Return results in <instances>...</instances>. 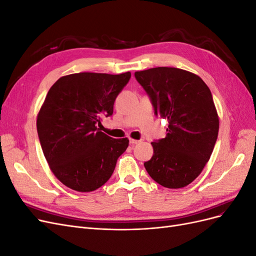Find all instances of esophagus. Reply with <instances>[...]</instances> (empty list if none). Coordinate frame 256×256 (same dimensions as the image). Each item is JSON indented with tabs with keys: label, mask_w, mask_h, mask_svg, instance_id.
<instances>
[{
	"label": "esophagus",
	"mask_w": 256,
	"mask_h": 256,
	"mask_svg": "<svg viewBox=\"0 0 256 256\" xmlns=\"http://www.w3.org/2000/svg\"><path fill=\"white\" fill-rule=\"evenodd\" d=\"M129 142H130V144H131V145H134V144L140 143L141 141H138V140H134V138H130Z\"/></svg>",
	"instance_id": "obj_1"
}]
</instances>
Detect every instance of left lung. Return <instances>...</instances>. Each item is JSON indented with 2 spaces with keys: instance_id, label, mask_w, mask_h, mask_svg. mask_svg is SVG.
I'll return each instance as SVG.
<instances>
[{
  "instance_id": "1",
  "label": "left lung",
  "mask_w": 256,
  "mask_h": 256,
  "mask_svg": "<svg viewBox=\"0 0 256 256\" xmlns=\"http://www.w3.org/2000/svg\"><path fill=\"white\" fill-rule=\"evenodd\" d=\"M150 95L154 114L168 122V134L152 142L147 173L170 189L184 188L202 173L219 132V116L212 92L196 74L174 67L134 72Z\"/></svg>"
}]
</instances>
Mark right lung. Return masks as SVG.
Wrapping results in <instances>:
<instances>
[{"mask_svg":"<svg viewBox=\"0 0 256 256\" xmlns=\"http://www.w3.org/2000/svg\"><path fill=\"white\" fill-rule=\"evenodd\" d=\"M130 76V72L72 74L49 90L37 114V132L50 170L66 187L90 192L110 180L129 140L113 138L98 126L112 115Z\"/></svg>","mask_w":256,"mask_h":256,"instance_id":"add662e5","label":"right lung"}]
</instances>
